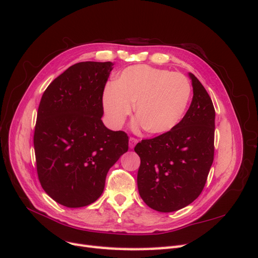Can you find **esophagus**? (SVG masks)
Wrapping results in <instances>:
<instances>
[{
    "mask_svg": "<svg viewBox=\"0 0 258 258\" xmlns=\"http://www.w3.org/2000/svg\"><path fill=\"white\" fill-rule=\"evenodd\" d=\"M137 143H138V139L132 138V137L129 138V147H130V148H134Z\"/></svg>",
    "mask_w": 258,
    "mask_h": 258,
    "instance_id": "obj_1",
    "label": "esophagus"
}]
</instances>
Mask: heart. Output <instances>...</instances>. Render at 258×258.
<instances>
[{
    "instance_id": "b5f03b06",
    "label": "heart",
    "mask_w": 258,
    "mask_h": 258,
    "mask_svg": "<svg viewBox=\"0 0 258 258\" xmlns=\"http://www.w3.org/2000/svg\"><path fill=\"white\" fill-rule=\"evenodd\" d=\"M188 80L179 73L140 64L124 69L103 93V110L108 123L119 128L134 110V128L161 135L173 129L190 99Z\"/></svg>"
}]
</instances>
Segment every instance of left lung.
Here are the masks:
<instances>
[{"label":"left lung","mask_w":258,"mask_h":258,"mask_svg":"<svg viewBox=\"0 0 258 258\" xmlns=\"http://www.w3.org/2000/svg\"><path fill=\"white\" fill-rule=\"evenodd\" d=\"M189 77L194 96L182 120L135 147L141 159L139 194L158 212H174L197 199L214 159V106L197 77L191 73Z\"/></svg>","instance_id":"left-lung-1"}]
</instances>
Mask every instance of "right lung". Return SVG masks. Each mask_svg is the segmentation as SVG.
Instances as JSON below:
<instances>
[{"label":"right lung","mask_w":258,"mask_h":258,"mask_svg":"<svg viewBox=\"0 0 258 258\" xmlns=\"http://www.w3.org/2000/svg\"><path fill=\"white\" fill-rule=\"evenodd\" d=\"M113 63L79 62L54 79L38 105L34 151L43 189L68 208L91 205L108 170L128 151L123 131L107 129L103 91Z\"/></svg>","instance_id":"add662e5"}]
</instances>
